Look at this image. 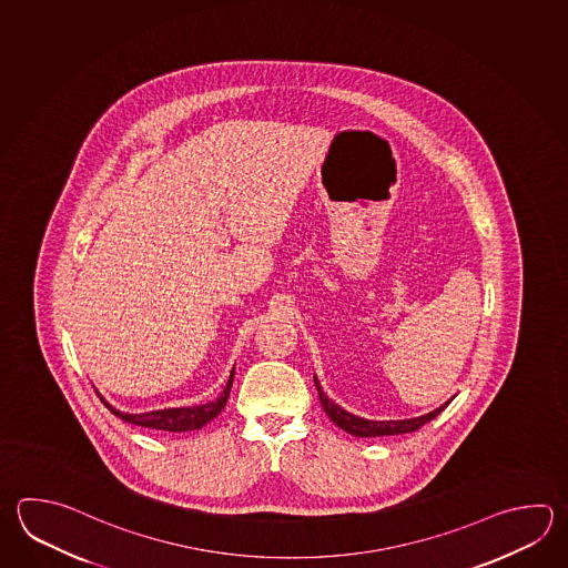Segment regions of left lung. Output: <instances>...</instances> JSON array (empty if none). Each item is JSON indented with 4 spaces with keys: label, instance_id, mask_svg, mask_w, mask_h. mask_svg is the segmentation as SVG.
Returning <instances> with one entry per match:
<instances>
[{
    "label": "left lung",
    "instance_id": "obj_1",
    "mask_svg": "<svg viewBox=\"0 0 568 568\" xmlns=\"http://www.w3.org/2000/svg\"><path fill=\"white\" fill-rule=\"evenodd\" d=\"M316 389H318V397H321V405H323L324 413L331 417V422H333L334 425H338L341 429H345L346 434L355 435V437H383V435L412 434V432H417L425 423L435 419V417L449 405V400H445L444 405H439V407L432 413H425L422 417L393 419V422H373V419H365V417H358V415L345 412L341 405L333 403V400L326 397V393H324L323 387H321V383H316Z\"/></svg>",
    "mask_w": 568,
    "mask_h": 568
}]
</instances>
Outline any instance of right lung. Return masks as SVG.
Listing matches in <instances>:
<instances>
[{
    "mask_svg": "<svg viewBox=\"0 0 568 568\" xmlns=\"http://www.w3.org/2000/svg\"><path fill=\"white\" fill-rule=\"evenodd\" d=\"M232 385H234V371L230 373V378H227V383H225V387H223L217 399L203 403V405H193V407H169V409H156V412H119L116 407H112L109 400H104V405H106L116 417H121L123 422L141 425V427H149V429H159V432L185 434V432L201 429L203 425H207V423L212 422L213 417H217V415L222 413L225 403H227V397H230Z\"/></svg>",
    "mask_w": 568,
    "mask_h": 568,
    "instance_id": "right-lung-1",
    "label": "right lung"
}]
</instances>
